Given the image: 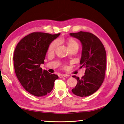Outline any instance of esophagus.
Instances as JSON below:
<instances>
[{
  "instance_id": "obj_1",
  "label": "esophagus",
  "mask_w": 124,
  "mask_h": 124,
  "mask_svg": "<svg viewBox=\"0 0 124 124\" xmlns=\"http://www.w3.org/2000/svg\"><path fill=\"white\" fill-rule=\"evenodd\" d=\"M68 75H66V74H60L59 75V78H65V77H68Z\"/></svg>"
}]
</instances>
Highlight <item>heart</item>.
<instances>
[{"mask_svg":"<svg viewBox=\"0 0 124 124\" xmlns=\"http://www.w3.org/2000/svg\"><path fill=\"white\" fill-rule=\"evenodd\" d=\"M59 43V41L58 40H55L51 43L49 45V48H48V52H52L54 51L56 47L58 46ZM67 44L69 48H71V47H74L76 46H78V43L77 41H76L74 39H72V38H70L67 40Z\"/></svg>","mask_w":124,"mask_h":124,"instance_id":"b5f03b06","label":"heart"}]
</instances>
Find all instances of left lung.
<instances>
[{
    "label": "left lung",
    "instance_id": "left-lung-1",
    "mask_svg": "<svg viewBox=\"0 0 124 124\" xmlns=\"http://www.w3.org/2000/svg\"><path fill=\"white\" fill-rule=\"evenodd\" d=\"M70 35L81 42L80 68H86L85 75L81 78L73 76L78 80V83L72 92L78 96H90L98 90L104 81L106 67V51L100 40L92 33L80 31Z\"/></svg>",
    "mask_w": 124,
    "mask_h": 124
}]
</instances>
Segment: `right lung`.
Returning a JSON list of instances; mask_svg holds the SVG:
<instances>
[{
  "instance_id": "add662e5",
  "label": "right lung",
  "mask_w": 124,
  "mask_h": 124,
  "mask_svg": "<svg viewBox=\"0 0 124 124\" xmlns=\"http://www.w3.org/2000/svg\"><path fill=\"white\" fill-rule=\"evenodd\" d=\"M60 33L51 34L33 32L23 38L18 43L14 53L16 74L22 86L34 96H45L53 90L57 75L42 70L49 45Z\"/></svg>"
}]
</instances>
